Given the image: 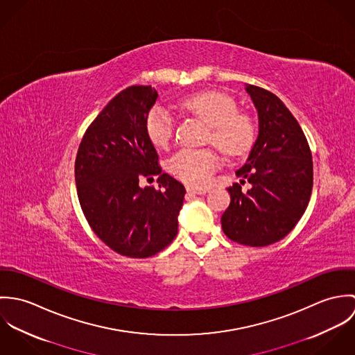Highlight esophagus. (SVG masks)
Returning a JSON list of instances; mask_svg holds the SVG:
<instances>
[{"label":"esophagus","instance_id":"1","mask_svg":"<svg viewBox=\"0 0 355 355\" xmlns=\"http://www.w3.org/2000/svg\"><path fill=\"white\" fill-rule=\"evenodd\" d=\"M209 190L207 189H193V187H187V193L193 194V196H202L206 194Z\"/></svg>","mask_w":355,"mask_h":355}]
</instances>
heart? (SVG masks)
<instances>
[{"label": "heart", "instance_id": "b5f03b06", "mask_svg": "<svg viewBox=\"0 0 355 355\" xmlns=\"http://www.w3.org/2000/svg\"><path fill=\"white\" fill-rule=\"evenodd\" d=\"M180 107L190 112L209 125L206 142L231 157L245 155L253 148L257 128L253 119L238 112L231 97L206 92L180 102ZM146 134L157 148H168L175 135V120L162 106H154L146 119ZM220 165V158L211 149H182L168 161L169 172L191 187H205Z\"/></svg>", "mask_w": 355, "mask_h": 355}]
</instances>
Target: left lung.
<instances>
[{
	"label": "left lung",
	"mask_w": 355,
	"mask_h": 355,
	"mask_svg": "<svg viewBox=\"0 0 355 355\" xmlns=\"http://www.w3.org/2000/svg\"><path fill=\"white\" fill-rule=\"evenodd\" d=\"M258 112V137L248 162L236 171L239 183L228 187L231 203L221 216L224 234L234 242L263 248L283 239L300 221L313 189L311 152L304 131L273 93L246 86Z\"/></svg>",
	"instance_id": "8db88e82"
}]
</instances>
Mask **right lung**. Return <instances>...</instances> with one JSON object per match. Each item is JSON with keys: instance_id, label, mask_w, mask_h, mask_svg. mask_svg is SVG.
<instances>
[{"instance_id": "right-lung-1", "label": "right lung", "mask_w": 355, "mask_h": 355, "mask_svg": "<svg viewBox=\"0 0 355 355\" xmlns=\"http://www.w3.org/2000/svg\"><path fill=\"white\" fill-rule=\"evenodd\" d=\"M152 86H131L103 107L86 130L75 159L78 198L94 234L113 252L130 258L159 253L178 235L186 189L161 173L146 134L157 101ZM159 175L160 189H141L142 177Z\"/></svg>"}]
</instances>
